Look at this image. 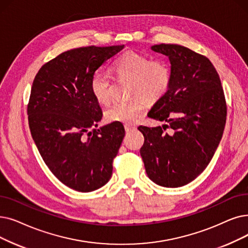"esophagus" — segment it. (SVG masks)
<instances>
[{
	"label": "esophagus",
	"instance_id": "obj_1",
	"mask_svg": "<svg viewBox=\"0 0 248 248\" xmlns=\"http://www.w3.org/2000/svg\"><path fill=\"white\" fill-rule=\"evenodd\" d=\"M124 130L126 133L128 132H133L136 130V126L135 125H132V124H124Z\"/></svg>",
	"mask_w": 248,
	"mask_h": 248
}]
</instances>
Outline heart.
Here are the masks:
<instances>
[{"label":"heart","instance_id":"heart-1","mask_svg":"<svg viewBox=\"0 0 248 248\" xmlns=\"http://www.w3.org/2000/svg\"><path fill=\"white\" fill-rule=\"evenodd\" d=\"M112 72L117 77L130 81L127 94L133 97L114 102L105 111L109 123L135 124L147 110V103L162 99L168 92L171 68L163 60H152L143 53L128 50L114 60ZM93 97L100 104H108L111 99V79L105 73H96L90 80Z\"/></svg>","mask_w":248,"mask_h":248}]
</instances>
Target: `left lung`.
<instances>
[{
    "mask_svg": "<svg viewBox=\"0 0 248 248\" xmlns=\"http://www.w3.org/2000/svg\"><path fill=\"white\" fill-rule=\"evenodd\" d=\"M169 58L170 88L148 116L169 124L140 125L145 142L140 150L149 178L165 187L189 184L206 169L221 141L227 116L219 74L211 61L178 45H156ZM166 128L170 133H164Z\"/></svg>",
    "mask_w": 248,
    "mask_h": 248,
    "instance_id": "left-lung-1",
    "label": "left lung"
}]
</instances>
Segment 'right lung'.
Wrapping results in <instances>:
<instances>
[{
	"instance_id": "right-lung-1",
	"label": "right lung",
	"mask_w": 248,
	"mask_h": 248,
	"mask_svg": "<svg viewBox=\"0 0 248 248\" xmlns=\"http://www.w3.org/2000/svg\"><path fill=\"white\" fill-rule=\"evenodd\" d=\"M124 46L64 51L45 63L32 83L27 105L31 136L52 174L77 191L98 189L112 174L124 128L111 123L89 132L102 118L90 80Z\"/></svg>"
}]
</instances>
